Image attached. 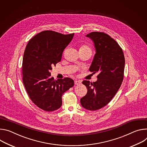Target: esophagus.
<instances>
[{
  "mask_svg": "<svg viewBox=\"0 0 147 147\" xmlns=\"http://www.w3.org/2000/svg\"><path fill=\"white\" fill-rule=\"evenodd\" d=\"M81 84V82L80 80H75V84L76 85H79Z\"/></svg>",
  "mask_w": 147,
  "mask_h": 147,
  "instance_id": "34e87169",
  "label": "esophagus"
}]
</instances>
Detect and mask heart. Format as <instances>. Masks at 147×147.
I'll use <instances>...</instances> for the list:
<instances>
[{"instance_id":"heart-1","label":"heart","mask_w":147,"mask_h":147,"mask_svg":"<svg viewBox=\"0 0 147 147\" xmlns=\"http://www.w3.org/2000/svg\"><path fill=\"white\" fill-rule=\"evenodd\" d=\"M79 50H84V51H88L90 52H92V49L90 47V46L88 44H83L80 46Z\"/></svg>"}]
</instances>
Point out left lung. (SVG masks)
<instances>
[{
  "instance_id": "8db88e82",
  "label": "left lung",
  "mask_w": 147,
  "mask_h": 147,
  "mask_svg": "<svg viewBox=\"0 0 147 147\" xmlns=\"http://www.w3.org/2000/svg\"><path fill=\"white\" fill-rule=\"evenodd\" d=\"M96 48V54L89 71L98 73L96 82L84 80L87 94L80 99L85 109L94 111L107 105L115 96L124 78L125 58L119 44L103 32H92L86 35Z\"/></svg>"
}]
</instances>
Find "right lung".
I'll return each instance as SVG.
<instances>
[{"mask_svg": "<svg viewBox=\"0 0 147 147\" xmlns=\"http://www.w3.org/2000/svg\"><path fill=\"white\" fill-rule=\"evenodd\" d=\"M74 33L63 34L43 31L31 38L24 51L23 82L30 99L38 107L53 111L62 105V96L74 86V80L51 77L53 66L61 61L62 53L73 38Z\"/></svg>", "mask_w": 147, "mask_h": 147, "instance_id": "add662e5", "label": "right lung"}]
</instances>
